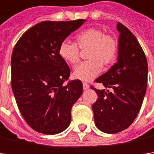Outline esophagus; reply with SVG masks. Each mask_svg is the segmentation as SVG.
<instances>
[{
  "label": "esophagus",
  "mask_w": 154,
  "mask_h": 154,
  "mask_svg": "<svg viewBox=\"0 0 154 154\" xmlns=\"http://www.w3.org/2000/svg\"><path fill=\"white\" fill-rule=\"evenodd\" d=\"M88 88H89V85H88L87 83H85V82H84V83H83V89H84V90H87Z\"/></svg>",
  "instance_id": "34e87169"
}]
</instances>
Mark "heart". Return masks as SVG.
<instances>
[{
    "label": "heart",
    "mask_w": 154,
    "mask_h": 154,
    "mask_svg": "<svg viewBox=\"0 0 154 154\" xmlns=\"http://www.w3.org/2000/svg\"><path fill=\"white\" fill-rule=\"evenodd\" d=\"M76 42L81 50L89 49L86 55L89 61L74 67L73 75L75 79L90 81L101 72L102 65L108 67L115 62L117 42L111 36L105 35L101 29L89 28L82 31L76 36ZM78 46L72 41L64 40L59 47V55L64 61L74 65L80 60Z\"/></svg>",
    "instance_id": "obj_1"
}]
</instances>
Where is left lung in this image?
Returning a JSON list of instances; mask_svg holds the SVG:
<instances>
[{
	"mask_svg": "<svg viewBox=\"0 0 154 154\" xmlns=\"http://www.w3.org/2000/svg\"><path fill=\"white\" fill-rule=\"evenodd\" d=\"M117 62L96 79L109 90H98L92 104L95 125L104 133L115 134L128 128L139 113L146 91L147 62L138 40L127 27L117 23Z\"/></svg>",
	"mask_w": 154,
	"mask_h": 154,
	"instance_id": "1",
	"label": "left lung"
}]
</instances>
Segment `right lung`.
Wrapping results in <instances>:
<instances>
[{
    "instance_id": "obj_1",
    "label": "right lung",
    "mask_w": 154,
    "mask_h": 154,
    "mask_svg": "<svg viewBox=\"0 0 154 154\" xmlns=\"http://www.w3.org/2000/svg\"><path fill=\"white\" fill-rule=\"evenodd\" d=\"M43 21L27 30L15 45L11 58V82L16 103L28 125L45 134L64 131L71 122V109L83 86L68 80L70 69L59 47L85 23Z\"/></svg>"
}]
</instances>
